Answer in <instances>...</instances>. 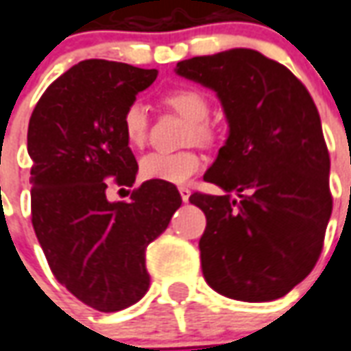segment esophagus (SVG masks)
<instances>
[{
  "label": "esophagus",
  "mask_w": 351,
  "mask_h": 351,
  "mask_svg": "<svg viewBox=\"0 0 351 351\" xmlns=\"http://www.w3.org/2000/svg\"><path fill=\"white\" fill-rule=\"evenodd\" d=\"M180 195L183 202H189V196H191V191L187 187H180Z\"/></svg>",
  "instance_id": "34e87169"
}]
</instances>
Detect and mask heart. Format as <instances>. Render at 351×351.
<instances>
[{"instance_id":"obj_1","label":"heart","mask_w":351,"mask_h":351,"mask_svg":"<svg viewBox=\"0 0 351 351\" xmlns=\"http://www.w3.org/2000/svg\"><path fill=\"white\" fill-rule=\"evenodd\" d=\"M164 104L171 108L176 113H180L183 119L189 121L187 141H198V143H210L213 140V130L206 123L210 115V101L206 94L193 86L173 88L164 94ZM121 126H123L124 138L130 145L140 147L147 138V113L140 101H132L124 108L121 115ZM202 166V158L195 151H151L141 156L140 173L143 180L162 181L171 185L187 183L196 171Z\"/></svg>"}]
</instances>
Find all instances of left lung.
Masks as SVG:
<instances>
[{
  "label": "left lung",
  "mask_w": 351,
  "mask_h": 351,
  "mask_svg": "<svg viewBox=\"0 0 351 351\" xmlns=\"http://www.w3.org/2000/svg\"><path fill=\"white\" fill-rule=\"evenodd\" d=\"M176 73L215 92L228 123L204 173L227 195L189 198L208 221L198 243L204 278L228 299H280L315 267L332 211L314 100L285 66L251 49L195 56Z\"/></svg>",
  "instance_id": "obj_1"
}]
</instances>
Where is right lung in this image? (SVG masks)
Segmentation results:
<instances>
[{"mask_svg":"<svg viewBox=\"0 0 351 351\" xmlns=\"http://www.w3.org/2000/svg\"><path fill=\"white\" fill-rule=\"evenodd\" d=\"M156 69L84 60L45 90L32 113V225L52 274L84 304L119 312L147 293L145 250L181 206L176 185L145 181L109 202L108 181L132 187L136 156L121 115Z\"/></svg>","mask_w":351,"mask_h":351,"instance_id":"obj_1","label":"right lung"}]
</instances>
